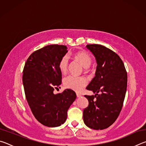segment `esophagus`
I'll use <instances>...</instances> for the list:
<instances>
[{
  "instance_id": "34e87169",
  "label": "esophagus",
  "mask_w": 146,
  "mask_h": 146,
  "mask_svg": "<svg viewBox=\"0 0 146 146\" xmlns=\"http://www.w3.org/2000/svg\"><path fill=\"white\" fill-rule=\"evenodd\" d=\"M81 96H82V95H81L80 94H79V93H76V97H80Z\"/></svg>"
}]
</instances>
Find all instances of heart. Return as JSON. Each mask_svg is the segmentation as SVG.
<instances>
[{"mask_svg": "<svg viewBox=\"0 0 146 146\" xmlns=\"http://www.w3.org/2000/svg\"><path fill=\"white\" fill-rule=\"evenodd\" d=\"M75 57L79 60L83 67L85 68H88L92 62L91 56L86 51H80L76 53L75 55ZM68 66L69 58L67 55H64L59 61L58 69L62 73H66L68 70ZM63 83L65 88L80 92L87 84L88 81L87 79L82 76L78 77L70 75L64 78Z\"/></svg>", "mask_w": 146, "mask_h": 146, "instance_id": "obj_1", "label": "heart"}]
</instances>
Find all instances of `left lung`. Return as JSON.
Returning a JSON list of instances; mask_svg holds the SVG:
<instances>
[{
  "label": "left lung",
  "instance_id": "8db88e82",
  "mask_svg": "<svg viewBox=\"0 0 146 146\" xmlns=\"http://www.w3.org/2000/svg\"><path fill=\"white\" fill-rule=\"evenodd\" d=\"M86 48L95 56L97 66L95 76L86 88L95 95L84 96L89 105L84 110V122L91 129L102 130L112 125L121 111L127 90V72L114 51L99 44H89Z\"/></svg>",
  "mask_w": 146,
  "mask_h": 146
}]
</instances>
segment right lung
I'll return each mask as SVG.
<instances>
[{
    "label": "right lung",
    "mask_w": 146,
    "mask_h": 146,
    "mask_svg": "<svg viewBox=\"0 0 146 146\" xmlns=\"http://www.w3.org/2000/svg\"><path fill=\"white\" fill-rule=\"evenodd\" d=\"M67 49L63 45L46 46L32 53L24 68L26 100L36 119L48 127H58L66 122L68 109L76 97L70 89L53 93L61 84L58 63L68 53Z\"/></svg>",
    "instance_id": "obj_1"
}]
</instances>
